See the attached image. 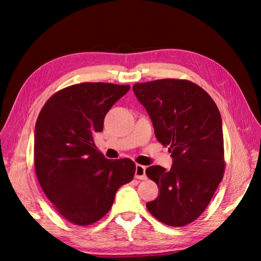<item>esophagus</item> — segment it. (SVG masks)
<instances>
[{
	"label": "esophagus",
	"mask_w": 261,
	"mask_h": 261,
	"mask_svg": "<svg viewBox=\"0 0 261 261\" xmlns=\"http://www.w3.org/2000/svg\"><path fill=\"white\" fill-rule=\"evenodd\" d=\"M135 177L137 179H146V167L141 164H136V171H135Z\"/></svg>",
	"instance_id": "34e87169"
}]
</instances>
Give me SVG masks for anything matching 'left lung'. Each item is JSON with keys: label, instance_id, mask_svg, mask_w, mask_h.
<instances>
[{"label": "left lung", "instance_id": "1", "mask_svg": "<svg viewBox=\"0 0 261 261\" xmlns=\"http://www.w3.org/2000/svg\"><path fill=\"white\" fill-rule=\"evenodd\" d=\"M133 90L151 118L158 141L169 146L173 158L170 171L160 165L146 170L159 187V196L146 207L164 224L187 225L206 210L223 177L219 109L201 87L186 80L139 83Z\"/></svg>", "mask_w": 261, "mask_h": 261}]
</instances>
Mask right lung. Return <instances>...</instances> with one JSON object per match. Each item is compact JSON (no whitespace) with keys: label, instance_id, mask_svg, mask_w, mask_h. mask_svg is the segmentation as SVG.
<instances>
[{"label":"right lung","instance_id":"obj_1","mask_svg":"<svg viewBox=\"0 0 261 261\" xmlns=\"http://www.w3.org/2000/svg\"><path fill=\"white\" fill-rule=\"evenodd\" d=\"M129 85L82 83L55 92L35 128V169L54 209L76 225H90L111 209L117 189L133 179L130 159L111 161L94 145L109 110Z\"/></svg>","mask_w":261,"mask_h":261}]
</instances>
